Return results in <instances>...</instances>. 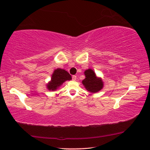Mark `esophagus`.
Listing matches in <instances>:
<instances>
[{
  "label": "esophagus",
  "mask_w": 150,
  "mask_h": 150,
  "mask_svg": "<svg viewBox=\"0 0 150 150\" xmlns=\"http://www.w3.org/2000/svg\"><path fill=\"white\" fill-rule=\"evenodd\" d=\"M72 79L73 81H75L76 79H77V76H76V75H73L72 76Z\"/></svg>",
  "instance_id": "34e87169"
}]
</instances>
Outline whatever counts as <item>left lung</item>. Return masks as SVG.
<instances>
[{
	"mask_svg": "<svg viewBox=\"0 0 150 150\" xmlns=\"http://www.w3.org/2000/svg\"><path fill=\"white\" fill-rule=\"evenodd\" d=\"M84 74L85 78L82 81V83L88 91L91 93H96L103 88V79L97 77L93 69H88L85 70Z\"/></svg>",
	"mask_w": 150,
	"mask_h": 150,
	"instance_id": "1",
	"label": "left lung"
}]
</instances>
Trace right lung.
<instances>
[{
  "label": "right lung",
  "instance_id": "right-lung-1",
  "mask_svg": "<svg viewBox=\"0 0 150 150\" xmlns=\"http://www.w3.org/2000/svg\"><path fill=\"white\" fill-rule=\"evenodd\" d=\"M71 79V76L67 71L57 68L53 72L51 81L46 84V88L50 91H55L59 88L66 81Z\"/></svg>",
  "mask_w": 150,
  "mask_h": 150
}]
</instances>
